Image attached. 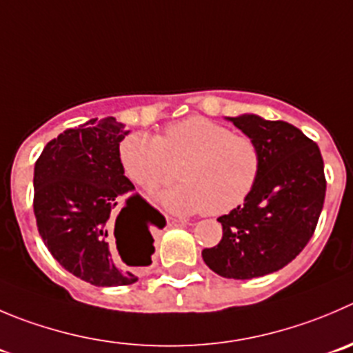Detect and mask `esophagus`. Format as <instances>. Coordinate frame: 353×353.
<instances>
[{"mask_svg": "<svg viewBox=\"0 0 353 353\" xmlns=\"http://www.w3.org/2000/svg\"><path fill=\"white\" fill-rule=\"evenodd\" d=\"M168 223L176 225V223H190L189 218H168Z\"/></svg>", "mask_w": 353, "mask_h": 353, "instance_id": "esophagus-1", "label": "esophagus"}]
</instances>
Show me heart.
I'll return each mask as SVG.
<instances>
[{"label": "heart", "mask_w": 353, "mask_h": 353, "mask_svg": "<svg viewBox=\"0 0 353 353\" xmlns=\"http://www.w3.org/2000/svg\"><path fill=\"white\" fill-rule=\"evenodd\" d=\"M124 174L143 190H154L180 170L179 185L157 194L166 210L180 214H225L239 208L256 187L261 150L248 135H237L203 116L168 124L163 137L132 133L119 143Z\"/></svg>", "instance_id": "b5f03b06"}]
</instances>
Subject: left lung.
I'll return each mask as SVG.
<instances>
[{
  "label": "left lung",
  "instance_id": "1",
  "mask_svg": "<svg viewBox=\"0 0 353 353\" xmlns=\"http://www.w3.org/2000/svg\"><path fill=\"white\" fill-rule=\"evenodd\" d=\"M227 119L258 143L263 164L243 206L218 218L223 236L203 250V260L221 277L253 279L286 267L314 236L325 197L324 161L317 143L286 121Z\"/></svg>",
  "mask_w": 353,
  "mask_h": 353
}]
</instances>
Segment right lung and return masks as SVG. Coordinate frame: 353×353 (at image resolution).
I'll return each instance as SVG.
<instances>
[{"instance_id": "right-lung-1", "label": "right lung", "mask_w": 353, "mask_h": 353, "mask_svg": "<svg viewBox=\"0 0 353 353\" xmlns=\"http://www.w3.org/2000/svg\"><path fill=\"white\" fill-rule=\"evenodd\" d=\"M130 132L116 117L92 119L50 140L34 166V216L52 256L72 275L93 286H128L135 272L117 267L110 241L130 237V267L150 265L152 230L166 225L124 176L119 143Z\"/></svg>"}]
</instances>
